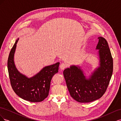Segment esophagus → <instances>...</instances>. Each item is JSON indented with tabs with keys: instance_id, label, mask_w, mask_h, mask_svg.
Wrapping results in <instances>:
<instances>
[{
	"instance_id": "esophagus-1",
	"label": "esophagus",
	"mask_w": 121,
	"mask_h": 121,
	"mask_svg": "<svg viewBox=\"0 0 121 121\" xmlns=\"http://www.w3.org/2000/svg\"><path fill=\"white\" fill-rule=\"evenodd\" d=\"M67 67V65L65 63H61L60 65V68L61 69H64Z\"/></svg>"
}]
</instances>
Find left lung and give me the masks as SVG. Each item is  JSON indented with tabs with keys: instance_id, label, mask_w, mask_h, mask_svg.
<instances>
[{
	"instance_id": "1",
	"label": "left lung",
	"mask_w": 121,
	"mask_h": 121,
	"mask_svg": "<svg viewBox=\"0 0 121 121\" xmlns=\"http://www.w3.org/2000/svg\"><path fill=\"white\" fill-rule=\"evenodd\" d=\"M96 49H98L99 65L90 78L84 76L79 67L72 65L64 71V77L71 97L79 102H90L98 99L104 94L113 71V60L108 43L99 37Z\"/></svg>"
}]
</instances>
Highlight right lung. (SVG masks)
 Masks as SVG:
<instances>
[{
  "instance_id": "right-lung-1",
  "label": "right lung",
  "mask_w": 121,
  "mask_h": 121,
  "mask_svg": "<svg viewBox=\"0 0 121 121\" xmlns=\"http://www.w3.org/2000/svg\"><path fill=\"white\" fill-rule=\"evenodd\" d=\"M18 38L11 49L8 60V68L11 86L18 96L33 102L43 101L48 95L51 80L58 72L60 63L44 67L31 78L21 74L14 63V54Z\"/></svg>"
}]
</instances>
